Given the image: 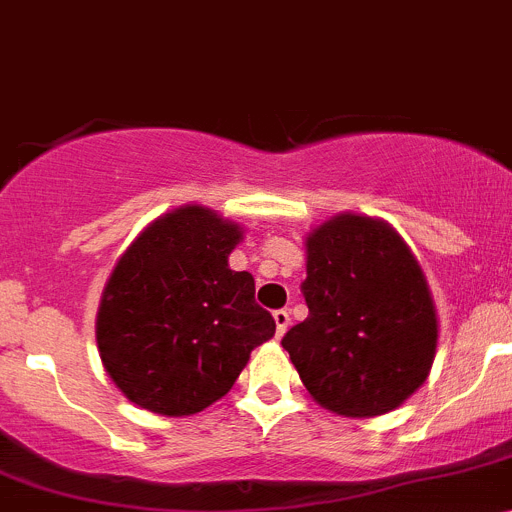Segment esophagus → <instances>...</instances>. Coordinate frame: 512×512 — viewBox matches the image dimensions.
I'll return each mask as SVG.
<instances>
[{"label": "esophagus", "instance_id": "1", "mask_svg": "<svg viewBox=\"0 0 512 512\" xmlns=\"http://www.w3.org/2000/svg\"><path fill=\"white\" fill-rule=\"evenodd\" d=\"M274 321H276V337H284L286 329H289V324H291L289 311H286V309L274 311Z\"/></svg>", "mask_w": 512, "mask_h": 512}]
</instances>
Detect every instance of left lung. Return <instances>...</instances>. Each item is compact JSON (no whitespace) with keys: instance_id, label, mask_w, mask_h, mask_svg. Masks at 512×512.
Masks as SVG:
<instances>
[{"instance_id":"8db88e82","label":"left lung","mask_w":512,"mask_h":512,"mask_svg":"<svg viewBox=\"0 0 512 512\" xmlns=\"http://www.w3.org/2000/svg\"><path fill=\"white\" fill-rule=\"evenodd\" d=\"M301 294L309 316L281 347L321 407L377 417L422 387L437 349L435 304L389 223L339 213L314 228Z\"/></svg>"}]
</instances>
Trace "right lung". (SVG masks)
I'll use <instances>...</instances> for the list:
<instances>
[{
    "instance_id": "right-lung-1",
    "label": "right lung",
    "mask_w": 512,
    "mask_h": 512,
    "mask_svg": "<svg viewBox=\"0 0 512 512\" xmlns=\"http://www.w3.org/2000/svg\"><path fill=\"white\" fill-rule=\"evenodd\" d=\"M241 238V226L211 208L183 206L120 256L95 337L105 372L130 402L155 415H196L274 337V316L253 299V276L228 269Z\"/></svg>"
}]
</instances>
